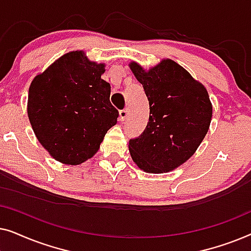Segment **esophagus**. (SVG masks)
Segmentation results:
<instances>
[{"instance_id":"34e87169","label":"esophagus","mask_w":251,"mask_h":251,"mask_svg":"<svg viewBox=\"0 0 251 251\" xmlns=\"http://www.w3.org/2000/svg\"><path fill=\"white\" fill-rule=\"evenodd\" d=\"M120 116H119V120L120 121H126V118H128L129 115V109L126 108V109H122V111H120Z\"/></svg>"}]
</instances>
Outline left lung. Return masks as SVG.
I'll return each mask as SVG.
<instances>
[{"label": "left lung", "mask_w": 251, "mask_h": 251, "mask_svg": "<svg viewBox=\"0 0 251 251\" xmlns=\"http://www.w3.org/2000/svg\"><path fill=\"white\" fill-rule=\"evenodd\" d=\"M149 99L145 130L129 140V152L140 169L167 173L190 159L207 135L212 106L205 88L177 63L164 59L145 72L130 64Z\"/></svg>", "instance_id": "1"}]
</instances>
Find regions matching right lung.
Masks as SVG:
<instances>
[{
	"instance_id": "right-lung-1",
	"label": "right lung",
	"mask_w": 251,
	"mask_h": 251,
	"mask_svg": "<svg viewBox=\"0 0 251 251\" xmlns=\"http://www.w3.org/2000/svg\"><path fill=\"white\" fill-rule=\"evenodd\" d=\"M104 64L83 51L57 59L29 87V122L44 149L61 163L80 164L97 153L119 111L109 101L111 85L101 78Z\"/></svg>"
}]
</instances>
